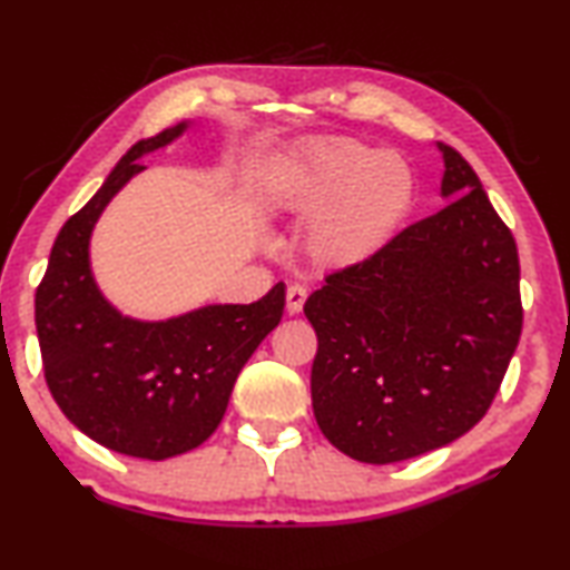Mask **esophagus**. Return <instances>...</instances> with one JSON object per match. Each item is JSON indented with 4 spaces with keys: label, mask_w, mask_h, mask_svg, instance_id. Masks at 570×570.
I'll return each mask as SVG.
<instances>
[{
    "label": "esophagus",
    "mask_w": 570,
    "mask_h": 570,
    "mask_svg": "<svg viewBox=\"0 0 570 570\" xmlns=\"http://www.w3.org/2000/svg\"><path fill=\"white\" fill-rule=\"evenodd\" d=\"M304 299H307V288L299 284H292L286 288V309L288 315H299L304 307Z\"/></svg>",
    "instance_id": "34e87169"
}]
</instances>
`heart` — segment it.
<instances>
[{
  "instance_id": "heart-1",
  "label": "heart",
  "mask_w": 570,
  "mask_h": 570,
  "mask_svg": "<svg viewBox=\"0 0 570 570\" xmlns=\"http://www.w3.org/2000/svg\"><path fill=\"white\" fill-rule=\"evenodd\" d=\"M415 202V178L403 157L351 136L309 141L286 165L278 206L309 222L304 250L327 271L376 258L403 227Z\"/></svg>"
}]
</instances>
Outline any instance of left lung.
<instances>
[{"label": "left lung", "instance_id": "left-lung-1", "mask_svg": "<svg viewBox=\"0 0 570 570\" xmlns=\"http://www.w3.org/2000/svg\"><path fill=\"white\" fill-rule=\"evenodd\" d=\"M436 147L449 204L304 304L317 333L312 411L358 462L411 460L468 434L522 335L514 235L468 159Z\"/></svg>", "mask_w": 570, "mask_h": 570}]
</instances>
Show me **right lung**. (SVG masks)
<instances>
[{"label":"right lung","instance_id":"1","mask_svg":"<svg viewBox=\"0 0 570 570\" xmlns=\"http://www.w3.org/2000/svg\"><path fill=\"white\" fill-rule=\"evenodd\" d=\"M188 121L136 141L98 194L67 219L36 292L46 384L75 426L139 460H167L204 444L227 411L232 387L261 341L282 323L286 286L253 304H206L180 317H126L95 284L90 237L102 208L139 159L178 139Z\"/></svg>","mask_w":570,"mask_h":570}]
</instances>
